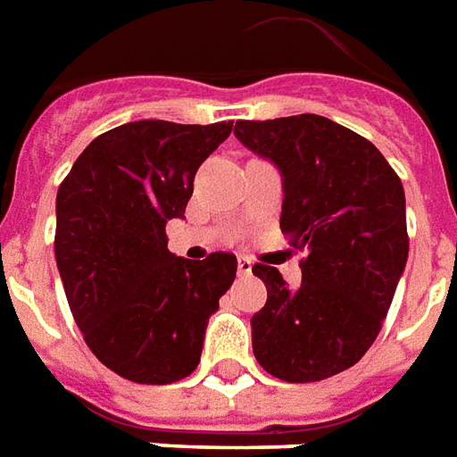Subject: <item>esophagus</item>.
Wrapping results in <instances>:
<instances>
[{
  "instance_id": "34e87169",
  "label": "esophagus",
  "mask_w": 457,
  "mask_h": 457,
  "mask_svg": "<svg viewBox=\"0 0 457 457\" xmlns=\"http://www.w3.org/2000/svg\"><path fill=\"white\" fill-rule=\"evenodd\" d=\"M251 269H253V261L246 259V256H238V273H241V276H248Z\"/></svg>"
}]
</instances>
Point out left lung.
<instances>
[{"mask_svg":"<svg viewBox=\"0 0 457 457\" xmlns=\"http://www.w3.org/2000/svg\"><path fill=\"white\" fill-rule=\"evenodd\" d=\"M234 134L278 166L281 231L306 251L298 288L253 266L269 291L251 319L253 355L288 383L330 378L373 345L405 269L401 179L368 138L326 116L236 121Z\"/></svg>","mask_w":457,"mask_h":457,"instance_id":"8db88e82","label":"left lung"}]
</instances>
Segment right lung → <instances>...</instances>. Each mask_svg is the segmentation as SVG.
Returning <instances> with one entry per match:
<instances>
[{"label": "right lung", "instance_id": "1", "mask_svg": "<svg viewBox=\"0 0 457 457\" xmlns=\"http://www.w3.org/2000/svg\"><path fill=\"white\" fill-rule=\"evenodd\" d=\"M234 121H131L96 137L56 191L54 256L91 353L116 376L166 386L196 370L209 316L236 278L234 253L174 256L198 166Z\"/></svg>", "mask_w": 457, "mask_h": 457}]
</instances>
